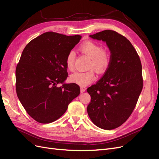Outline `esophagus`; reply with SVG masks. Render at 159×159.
I'll return each mask as SVG.
<instances>
[{
  "label": "esophagus",
  "mask_w": 159,
  "mask_h": 159,
  "mask_svg": "<svg viewBox=\"0 0 159 159\" xmlns=\"http://www.w3.org/2000/svg\"><path fill=\"white\" fill-rule=\"evenodd\" d=\"M80 91H81V93H84V92H85V88H84V87H81L80 88Z\"/></svg>",
  "instance_id": "esophagus-1"
}]
</instances>
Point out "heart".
Instances as JSON below:
<instances>
[{"instance_id":"b5f03b06","label":"heart","mask_w":159,"mask_h":159,"mask_svg":"<svg viewBox=\"0 0 159 159\" xmlns=\"http://www.w3.org/2000/svg\"><path fill=\"white\" fill-rule=\"evenodd\" d=\"M81 52L91 57L89 68H93L99 74H104L111 64V57L109 53L103 50V48L96 43L87 41L83 43L80 47ZM75 60V53L71 50L66 57L67 68L70 70L74 69ZM95 79V75L93 70L87 71H75L70 76V81L80 86H86Z\"/></svg>"}]
</instances>
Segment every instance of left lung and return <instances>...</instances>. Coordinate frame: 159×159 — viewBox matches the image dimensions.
<instances>
[{
    "instance_id": "left-lung-1",
    "label": "left lung",
    "mask_w": 159,
    "mask_h": 159,
    "mask_svg": "<svg viewBox=\"0 0 159 159\" xmlns=\"http://www.w3.org/2000/svg\"><path fill=\"white\" fill-rule=\"evenodd\" d=\"M89 37L106 42L111 64L87 89L91 99L88 113L96 126L111 130L125 122L136 106L143 85L141 62L131 43L117 32L106 30Z\"/></svg>"
}]
</instances>
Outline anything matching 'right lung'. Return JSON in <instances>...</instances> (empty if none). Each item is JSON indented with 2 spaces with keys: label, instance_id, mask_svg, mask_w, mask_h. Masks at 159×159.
Segmentation results:
<instances>
[{
  "label": "right lung",
  "instance_id": "add662e5",
  "mask_svg": "<svg viewBox=\"0 0 159 159\" xmlns=\"http://www.w3.org/2000/svg\"><path fill=\"white\" fill-rule=\"evenodd\" d=\"M48 32L31 40L16 68L18 98L28 114L38 123H50L63 115L80 95V86L64 84L68 78L66 57L81 40ZM62 85L57 87V85Z\"/></svg>",
  "mask_w": 159,
  "mask_h": 159
}]
</instances>
